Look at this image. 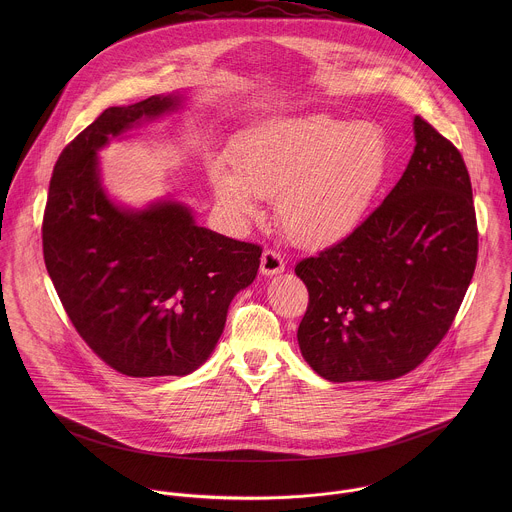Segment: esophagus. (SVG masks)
I'll list each match as a JSON object with an SVG mask.
<instances>
[{"mask_svg": "<svg viewBox=\"0 0 512 512\" xmlns=\"http://www.w3.org/2000/svg\"><path fill=\"white\" fill-rule=\"evenodd\" d=\"M284 268H286V260H284V256H282L278 250H274V248L264 250L262 262H260V272H262L264 276L282 274Z\"/></svg>", "mask_w": 512, "mask_h": 512, "instance_id": "1", "label": "esophagus"}]
</instances>
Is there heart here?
Returning a JSON list of instances; mask_svg holds the SVG:
<instances>
[{"mask_svg":"<svg viewBox=\"0 0 512 512\" xmlns=\"http://www.w3.org/2000/svg\"><path fill=\"white\" fill-rule=\"evenodd\" d=\"M232 159L236 173L222 165L211 173L224 207L254 219L256 197H278L286 234L321 246L345 238L365 219L388 175L390 147L374 124L307 114L242 134Z\"/></svg>","mask_w":512,"mask_h":512,"instance_id":"obj_1","label":"heart"}]
</instances>
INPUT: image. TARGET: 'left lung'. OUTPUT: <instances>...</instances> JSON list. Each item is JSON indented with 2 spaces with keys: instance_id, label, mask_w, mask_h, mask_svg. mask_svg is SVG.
<instances>
[{
  "instance_id": "1",
  "label": "left lung",
  "mask_w": 512,
  "mask_h": 512,
  "mask_svg": "<svg viewBox=\"0 0 512 512\" xmlns=\"http://www.w3.org/2000/svg\"><path fill=\"white\" fill-rule=\"evenodd\" d=\"M410 163L349 236L295 264L309 303L303 359L331 382L392 380L422 365L471 284L479 232L459 149L414 118Z\"/></svg>"
}]
</instances>
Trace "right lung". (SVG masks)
<instances>
[{
	"instance_id": "right-lung-1",
	"label": "right lung",
	"mask_w": 512,
	"mask_h": 512,
	"mask_svg": "<svg viewBox=\"0 0 512 512\" xmlns=\"http://www.w3.org/2000/svg\"><path fill=\"white\" fill-rule=\"evenodd\" d=\"M177 106V96H151L104 110L59 155L41 228L45 266L76 333L106 365L136 378L203 365L262 256L260 244L197 226L179 203L132 213L104 195L96 151Z\"/></svg>"
}]
</instances>
